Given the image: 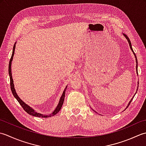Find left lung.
<instances>
[{
	"label": "left lung",
	"mask_w": 146,
	"mask_h": 146,
	"mask_svg": "<svg viewBox=\"0 0 146 146\" xmlns=\"http://www.w3.org/2000/svg\"><path fill=\"white\" fill-rule=\"evenodd\" d=\"M123 35L125 36V38H127V41H129V45H130V48H131V50H132V51L133 52V49H132V45H131V43H130V40H129V38L127 37V36L126 35H125V34H123ZM134 55H135V58H136V62H137V58H136V56H135V53H134ZM136 69H137V64L136 65ZM138 73V72H137ZM131 100V101H132ZM130 102H129V105H128V106H129V105H130ZM128 107V106H127Z\"/></svg>",
	"instance_id": "8db88e82"
}]
</instances>
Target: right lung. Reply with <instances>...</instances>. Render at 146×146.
I'll return each mask as SVG.
<instances>
[{
	"label": "right lung",
	"mask_w": 146,
	"mask_h": 146,
	"mask_svg": "<svg viewBox=\"0 0 146 146\" xmlns=\"http://www.w3.org/2000/svg\"><path fill=\"white\" fill-rule=\"evenodd\" d=\"M15 48H16V43L14 44V47H13V54H12V56L11 57L10 59V61H9V76H10V85H11V91L12 93H13V94L14 95V96L16 98V100H17V102L19 103V104L21 106L23 107V108L25 110L26 112H27L28 114L33 115V116H35V117H41V118H47V117H51L52 116H54L55 115H56L57 113L60 110V109L62 106V105H63L64 102V98H65V91L67 90V86L65 87V89L64 90V92H63V94H62V96L60 99V101H59V103L58 104L57 106H56V109L54 111H53L52 113L50 114V115H43V114H41L39 113H37L36 112V111H35L32 108H31L30 106H28V105H26V104L23 102V101L20 99L19 97L18 96V95L17 94L16 90H15L14 89V83H13V77H12V73H11V62L12 60H13V56L14 54V51H15Z\"/></svg>",
	"instance_id": "right-lung-1"
}]
</instances>
